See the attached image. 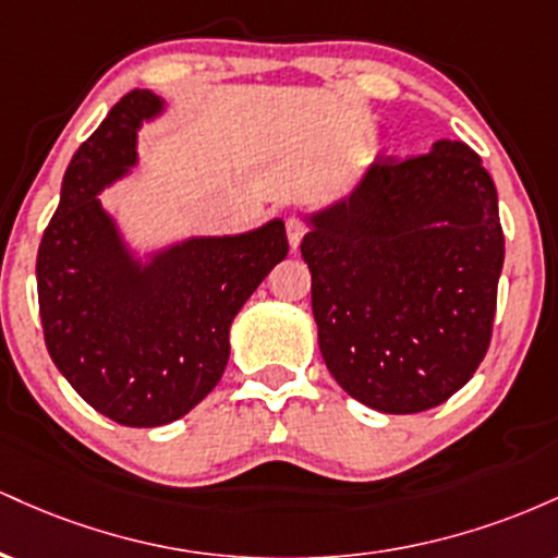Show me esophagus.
<instances>
[{
  "label": "esophagus",
  "instance_id": "34e87169",
  "mask_svg": "<svg viewBox=\"0 0 558 558\" xmlns=\"http://www.w3.org/2000/svg\"><path fill=\"white\" fill-rule=\"evenodd\" d=\"M306 233V226L299 220V217H291V220H286V235H288V243H291V248H299L301 239H304Z\"/></svg>",
  "mask_w": 558,
  "mask_h": 558
}]
</instances>
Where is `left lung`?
Instances as JSON below:
<instances>
[{
  "label": "left lung",
  "mask_w": 558,
  "mask_h": 558,
  "mask_svg": "<svg viewBox=\"0 0 558 558\" xmlns=\"http://www.w3.org/2000/svg\"><path fill=\"white\" fill-rule=\"evenodd\" d=\"M330 375L377 412L414 414L466 386L493 336L504 230L475 151L377 159L301 241Z\"/></svg>",
  "instance_id": "obj_1"
}]
</instances>
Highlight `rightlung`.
<instances>
[{
    "instance_id": "right-lung-1",
    "label": "right lung",
    "mask_w": 558,
    "mask_h": 558,
    "mask_svg": "<svg viewBox=\"0 0 558 558\" xmlns=\"http://www.w3.org/2000/svg\"><path fill=\"white\" fill-rule=\"evenodd\" d=\"M159 110L125 94L70 159L36 257L44 343L96 412L125 427L183 417L226 373L233 317L286 259L280 220L235 239H198L138 272L96 194L136 159V128Z\"/></svg>"
}]
</instances>
